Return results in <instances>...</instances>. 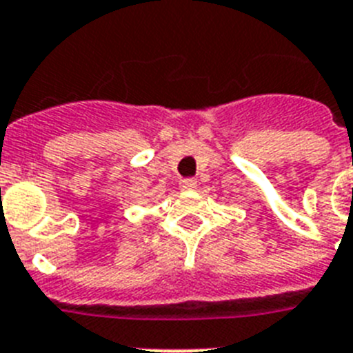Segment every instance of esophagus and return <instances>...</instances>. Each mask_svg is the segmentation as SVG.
I'll return each instance as SVG.
<instances>
[{
  "instance_id": "obj_1",
  "label": "esophagus",
  "mask_w": 353,
  "mask_h": 353,
  "mask_svg": "<svg viewBox=\"0 0 353 353\" xmlns=\"http://www.w3.org/2000/svg\"><path fill=\"white\" fill-rule=\"evenodd\" d=\"M195 186H197V179H194V177H186V179H183L179 183V188L185 190V192H188V190H195Z\"/></svg>"
}]
</instances>
